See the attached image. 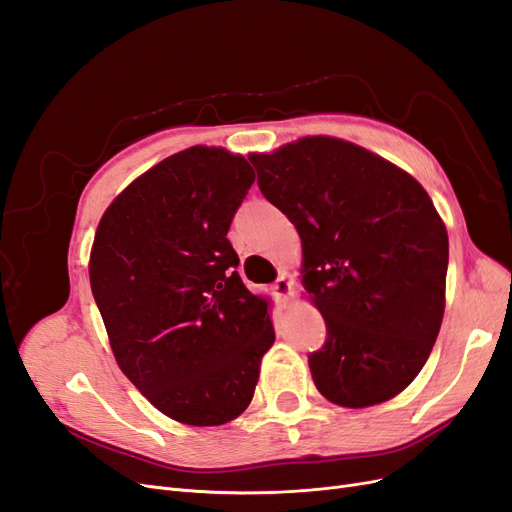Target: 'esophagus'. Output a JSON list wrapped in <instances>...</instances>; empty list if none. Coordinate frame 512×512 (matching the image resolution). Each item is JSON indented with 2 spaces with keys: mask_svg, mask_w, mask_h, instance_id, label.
Returning <instances> with one entry per match:
<instances>
[{
  "mask_svg": "<svg viewBox=\"0 0 512 512\" xmlns=\"http://www.w3.org/2000/svg\"><path fill=\"white\" fill-rule=\"evenodd\" d=\"M273 292H275V297L280 299L282 303H286V301L290 299V294H292V282L288 280V275L277 277L275 284H273Z\"/></svg>",
  "mask_w": 512,
  "mask_h": 512,
  "instance_id": "1",
  "label": "esophagus"
}]
</instances>
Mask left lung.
<instances>
[{"label": "left lung", "instance_id": "left-lung-1", "mask_svg": "<svg viewBox=\"0 0 512 512\" xmlns=\"http://www.w3.org/2000/svg\"><path fill=\"white\" fill-rule=\"evenodd\" d=\"M260 192L297 226L303 286L327 322L309 354L316 389L342 408L399 395L427 363L446 303L448 235L410 173L335 136L250 158Z\"/></svg>", "mask_w": 512, "mask_h": 512}]
</instances>
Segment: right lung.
I'll return each mask as SVG.
<instances>
[{
  "mask_svg": "<svg viewBox=\"0 0 512 512\" xmlns=\"http://www.w3.org/2000/svg\"><path fill=\"white\" fill-rule=\"evenodd\" d=\"M254 179L239 153L183 149L108 205L91 245V292L119 369L183 425L237 418L275 342L271 301L245 288L226 237Z\"/></svg>",
  "mask_w": 512,
  "mask_h": 512,
  "instance_id": "obj_1",
  "label": "right lung"
}]
</instances>
